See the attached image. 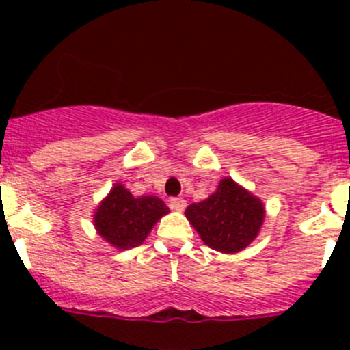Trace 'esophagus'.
I'll return each mask as SVG.
<instances>
[{"mask_svg": "<svg viewBox=\"0 0 350 350\" xmlns=\"http://www.w3.org/2000/svg\"><path fill=\"white\" fill-rule=\"evenodd\" d=\"M169 206L176 211H183L186 208V200H183V198H171L169 200Z\"/></svg>", "mask_w": 350, "mask_h": 350, "instance_id": "1", "label": "esophagus"}]
</instances>
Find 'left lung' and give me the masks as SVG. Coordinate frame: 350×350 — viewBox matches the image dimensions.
I'll use <instances>...</instances> for the list:
<instances>
[{"mask_svg": "<svg viewBox=\"0 0 350 350\" xmlns=\"http://www.w3.org/2000/svg\"><path fill=\"white\" fill-rule=\"evenodd\" d=\"M185 215L210 249L235 254L257 237L266 210L259 198L224 178L213 195L189 204Z\"/></svg>", "mask_w": 350, "mask_h": 350, "instance_id": "8db88e82", "label": "left lung"}]
</instances>
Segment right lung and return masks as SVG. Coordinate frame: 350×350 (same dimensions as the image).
I'll list each match as a JSON object with an SVG mask.
<instances>
[{
  "mask_svg": "<svg viewBox=\"0 0 350 350\" xmlns=\"http://www.w3.org/2000/svg\"><path fill=\"white\" fill-rule=\"evenodd\" d=\"M169 208L157 196L135 198L122 183H116L94 211L96 232L118 250L140 245Z\"/></svg>",
  "mask_w": 350,
  "mask_h": 350,
  "instance_id": "1",
  "label": "right lung"
}]
</instances>
